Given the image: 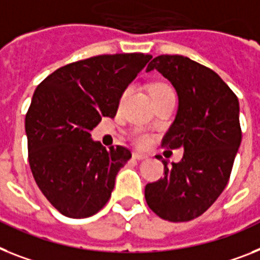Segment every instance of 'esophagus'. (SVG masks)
Masks as SVG:
<instances>
[{"label":"esophagus","mask_w":260,"mask_h":260,"mask_svg":"<svg viewBox=\"0 0 260 260\" xmlns=\"http://www.w3.org/2000/svg\"><path fill=\"white\" fill-rule=\"evenodd\" d=\"M133 158H134V159H137V160H142V159H146V158H147V155L134 151V153H133Z\"/></svg>","instance_id":"esophagus-1"}]
</instances>
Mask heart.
<instances>
[{"mask_svg":"<svg viewBox=\"0 0 260 260\" xmlns=\"http://www.w3.org/2000/svg\"><path fill=\"white\" fill-rule=\"evenodd\" d=\"M162 89H169V86H167V85H164V83H158V85H155V86L151 87V93H153V91H156V90H162ZM126 94H127V90L122 93L121 101L125 98ZM132 139H133V142H134V145H137L138 147H145V146H147L150 143V141H151V137H150V134H147L146 132H142V130H137V132H134V134H133Z\"/></svg>","mask_w":260,"mask_h":260,"instance_id":"obj_1","label":"heart"}]
</instances>
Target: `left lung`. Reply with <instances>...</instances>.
I'll return each instance as SVG.
<instances>
[{"instance_id":"8db88e82","label":"left lung","mask_w":260,"mask_h":260,"mask_svg":"<svg viewBox=\"0 0 260 260\" xmlns=\"http://www.w3.org/2000/svg\"><path fill=\"white\" fill-rule=\"evenodd\" d=\"M154 69L173 83L179 98L175 121L162 143L184 153L171 167L162 160L165 177L146 184L145 198L162 219L188 222L215 202L230 179L242 141L239 102L214 70L187 57L158 55L146 72Z\"/></svg>"}]
</instances>
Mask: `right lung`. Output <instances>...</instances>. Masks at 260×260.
Listing matches in <instances>:
<instances>
[{
  "label": "right lung",
  "instance_id": "1",
  "mask_svg": "<svg viewBox=\"0 0 260 260\" xmlns=\"http://www.w3.org/2000/svg\"><path fill=\"white\" fill-rule=\"evenodd\" d=\"M151 55L102 54L72 62L42 81L25 117L27 158L34 181L62 215L81 219L110 199L115 175L132 153L106 150L90 132L114 118L122 93Z\"/></svg>",
  "mask_w": 260,
  "mask_h": 260
}]
</instances>
